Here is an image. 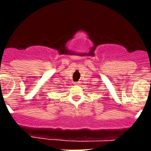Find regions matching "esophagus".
Listing matches in <instances>:
<instances>
[{"instance_id":"1","label":"esophagus","mask_w":151,"mask_h":151,"mask_svg":"<svg viewBox=\"0 0 151 151\" xmlns=\"http://www.w3.org/2000/svg\"><path fill=\"white\" fill-rule=\"evenodd\" d=\"M74 85H80V83H74Z\"/></svg>"}]
</instances>
